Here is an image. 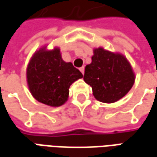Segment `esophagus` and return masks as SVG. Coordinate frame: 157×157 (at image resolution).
<instances>
[{"label": "esophagus", "instance_id": "1", "mask_svg": "<svg viewBox=\"0 0 157 157\" xmlns=\"http://www.w3.org/2000/svg\"><path fill=\"white\" fill-rule=\"evenodd\" d=\"M80 71L82 72V74H84V71H85V68H84L83 66H82V67H81V68H80Z\"/></svg>", "mask_w": 157, "mask_h": 157}]
</instances>
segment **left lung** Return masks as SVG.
Here are the masks:
<instances>
[{
	"instance_id": "1",
	"label": "left lung",
	"mask_w": 157,
	"mask_h": 157,
	"mask_svg": "<svg viewBox=\"0 0 157 157\" xmlns=\"http://www.w3.org/2000/svg\"><path fill=\"white\" fill-rule=\"evenodd\" d=\"M83 79L92 86L98 101L113 103L129 92L135 75L124 55L99 47L93 49L92 63L86 66Z\"/></svg>"
}]
</instances>
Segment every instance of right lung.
Returning a JSON list of instances; mask_svg holds the SVG:
<instances>
[{
    "mask_svg": "<svg viewBox=\"0 0 157 157\" xmlns=\"http://www.w3.org/2000/svg\"><path fill=\"white\" fill-rule=\"evenodd\" d=\"M26 75L33 97L50 107L63 105L68 100L71 85L83 77L72 63L63 60L59 47L47 49V46H43L33 55Z\"/></svg>",
    "mask_w": 157,
    "mask_h": 157,
    "instance_id": "right-lung-1",
    "label": "right lung"
}]
</instances>
